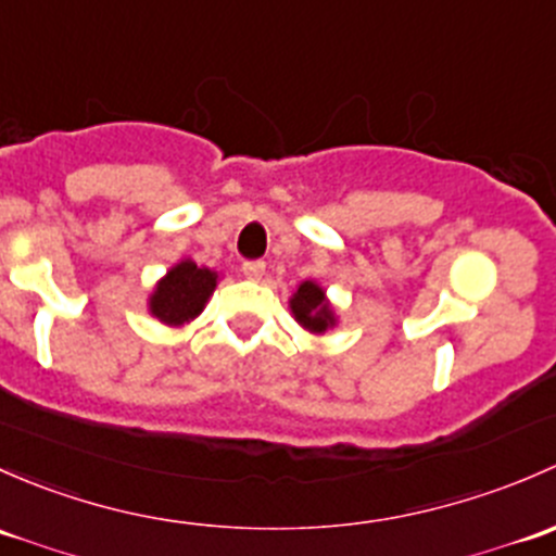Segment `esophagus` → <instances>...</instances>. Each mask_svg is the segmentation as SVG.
<instances>
[{"mask_svg":"<svg viewBox=\"0 0 556 556\" xmlns=\"http://www.w3.org/2000/svg\"><path fill=\"white\" fill-rule=\"evenodd\" d=\"M243 276L249 280H260L262 276H265V262H262V260L243 262Z\"/></svg>","mask_w":556,"mask_h":556,"instance_id":"esophagus-1","label":"esophagus"}]
</instances>
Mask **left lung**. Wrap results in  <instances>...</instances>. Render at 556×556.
I'll use <instances>...</instances> for the list:
<instances>
[{"instance_id":"obj_1","label":"left lung","mask_w":556,"mask_h":556,"mask_svg":"<svg viewBox=\"0 0 556 556\" xmlns=\"http://www.w3.org/2000/svg\"><path fill=\"white\" fill-rule=\"evenodd\" d=\"M291 313H294L296 324L305 326L313 334H324L331 326L337 324L334 311H331L329 300H326V291L320 289L316 280H302L296 286L294 296L289 300Z\"/></svg>"}]
</instances>
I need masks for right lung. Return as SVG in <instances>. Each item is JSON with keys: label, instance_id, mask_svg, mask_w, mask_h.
<instances>
[{"label": "right lung", "instance_id": "add662e5", "mask_svg": "<svg viewBox=\"0 0 556 556\" xmlns=\"http://www.w3.org/2000/svg\"><path fill=\"white\" fill-rule=\"evenodd\" d=\"M216 276L208 267H198L192 260H181L157 280L150 296V313L168 326H185L203 313L214 294Z\"/></svg>", "mask_w": 556, "mask_h": 556}]
</instances>
